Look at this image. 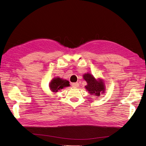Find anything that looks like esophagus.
Returning a JSON list of instances; mask_svg holds the SVG:
<instances>
[{"label": "esophagus", "mask_w": 146, "mask_h": 146, "mask_svg": "<svg viewBox=\"0 0 146 146\" xmlns=\"http://www.w3.org/2000/svg\"><path fill=\"white\" fill-rule=\"evenodd\" d=\"M79 86V83H73L72 84V86L73 88H78Z\"/></svg>", "instance_id": "esophagus-1"}]
</instances>
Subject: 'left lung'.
<instances>
[{"label": "left lung", "instance_id": "left-lung-1", "mask_svg": "<svg viewBox=\"0 0 146 146\" xmlns=\"http://www.w3.org/2000/svg\"><path fill=\"white\" fill-rule=\"evenodd\" d=\"M83 77L87 83L85 87L90 94L94 96H100L105 93V86L102 79H96L90 73L85 74Z\"/></svg>", "mask_w": 146, "mask_h": 146}]
</instances>
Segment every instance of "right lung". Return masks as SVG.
I'll return each mask as SVG.
<instances>
[{
  "instance_id": "add662e5",
  "label": "right lung",
  "mask_w": 146,
  "mask_h": 146,
  "mask_svg": "<svg viewBox=\"0 0 146 146\" xmlns=\"http://www.w3.org/2000/svg\"><path fill=\"white\" fill-rule=\"evenodd\" d=\"M69 86V81L57 77L53 78L49 83V88L53 92H56L64 88Z\"/></svg>"
}]
</instances>
